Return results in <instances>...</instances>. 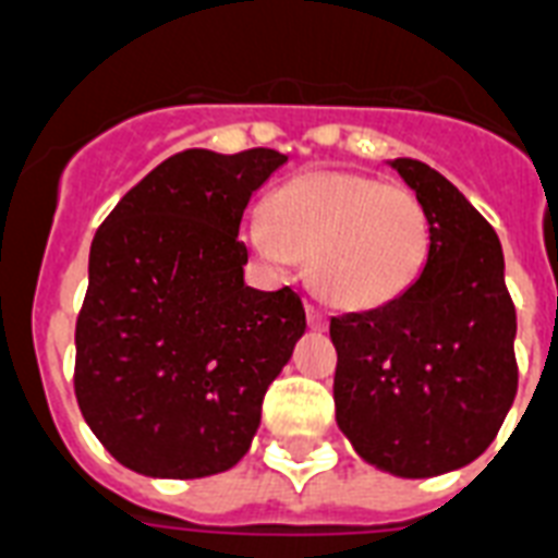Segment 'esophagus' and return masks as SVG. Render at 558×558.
Here are the masks:
<instances>
[{
    "label": "esophagus",
    "instance_id": "esophagus-1",
    "mask_svg": "<svg viewBox=\"0 0 558 558\" xmlns=\"http://www.w3.org/2000/svg\"><path fill=\"white\" fill-rule=\"evenodd\" d=\"M307 325H311L313 330H325L328 328V313L316 305H307Z\"/></svg>",
    "mask_w": 558,
    "mask_h": 558
}]
</instances>
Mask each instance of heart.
Here are the masks:
<instances>
[{
  "instance_id": "b5f03b06",
  "label": "heart",
  "mask_w": 558,
  "mask_h": 558,
  "mask_svg": "<svg viewBox=\"0 0 558 558\" xmlns=\"http://www.w3.org/2000/svg\"><path fill=\"white\" fill-rule=\"evenodd\" d=\"M262 259L288 268L311 259L322 299L371 311L402 299L430 256V216L408 187L344 170H313L270 196L268 214L247 219Z\"/></svg>"
}]
</instances>
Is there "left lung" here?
<instances>
[{"mask_svg":"<svg viewBox=\"0 0 558 558\" xmlns=\"http://www.w3.org/2000/svg\"><path fill=\"white\" fill-rule=\"evenodd\" d=\"M393 168L430 216V256L402 299L330 319L336 422L396 476L456 471L490 448L517 399V307L496 230L418 159Z\"/></svg>","mask_w":558,"mask_h":558,"instance_id":"obj_1","label":"left lung"}]
</instances>
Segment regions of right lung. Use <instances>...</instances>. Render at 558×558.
Here are the masks:
<instances>
[{"mask_svg":"<svg viewBox=\"0 0 558 558\" xmlns=\"http://www.w3.org/2000/svg\"><path fill=\"white\" fill-rule=\"evenodd\" d=\"M288 156L193 147L108 214L76 319V402L108 453L145 476L222 473L251 448L262 399L305 333L293 288H247L239 225Z\"/></svg>","mask_w":558,"mask_h":558,"instance_id":"1","label":"right lung"}]
</instances>
